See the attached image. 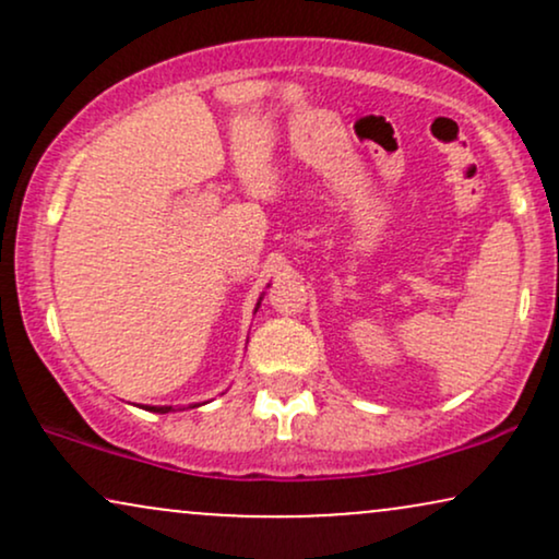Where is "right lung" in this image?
<instances>
[{
    "label": "right lung",
    "mask_w": 559,
    "mask_h": 559,
    "mask_svg": "<svg viewBox=\"0 0 559 559\" xmlns=\"http://www.w3.org/2000/svg\"><path fill=\"white\" fill-rule=\"evenodd\" d=\"M258 307H260V301H258ZM194 407H199V404H194ZM146 409H152V413H170L173 407H146Z\"/></svg>",
    "instance_id": "1"
}]
</instances>
